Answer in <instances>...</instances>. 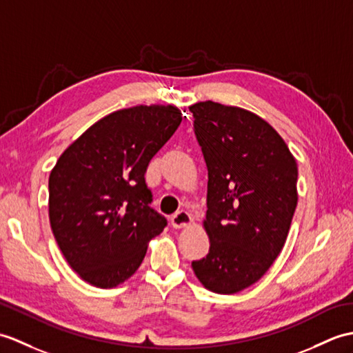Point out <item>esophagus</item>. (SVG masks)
<instances>
[{"label": "esophagus", "instance_id": "1", "mask_svg": "<svg viewBox=\"0 0 353 353\" xmlns=\"http://www.w3.org/2000/svg\"><path fill=\"white\" fill-rule=\"evenodd\" d=\"M191 223H192V218L185 210H180V212H177V214L171 216V225H173L174 228H183V227L190 225Z\"/></svg>", "mask_w": 353, "mask_h": 353}]
</instances>
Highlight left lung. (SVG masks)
<instances>
[{
    "label": "left lung",
    "instance_id": "8db88e82",
    "mask_svg": "<svg viewBox=\"0 0 353 353\" xmlns=\"http://www.w3.org/2000/svg\"><path fill=\"white\" fill-rule=\"evenodd\" d=\"M190 111L208 167L210 241L192 269L210 292L233 294L259 281L281 252L298 204V165L256 114L212 101Z\"/></svg>",
    "mask_w": 353,
    "mask_h": 353
}]
</instances>
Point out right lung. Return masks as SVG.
<instances>
[{
  "instance_id": "obj_1",
  "label": "right lung",
  "mask_w": 353,
  "mask_h": 353,
  "mask_svg": "<svg viewBox=\"0 0 353 353\" xmlns=\"http://www.w3.org/2000/svg\"><path fill=\"white\" fill-rule=\"evenodd\" d=\"M182 112L139 105L101 119L72 143L49 176V221L70 268L111 289L141 265L147 242L167 227L150 208L144 174L176 132Z\"/></svg>"
}]
</instances>
